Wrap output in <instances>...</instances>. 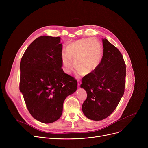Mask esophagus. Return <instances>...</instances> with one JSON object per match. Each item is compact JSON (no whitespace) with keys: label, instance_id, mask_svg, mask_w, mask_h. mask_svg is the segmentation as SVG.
Wrapping results in <instances>:
<instances>
[{"label":"esophagus","instance_id":"esophagus-1","mask_svg":"<svg viewBox=\"0 0 148 148\" xmlns=\"http://www.w3.org/2000/svg\"><path fill=\"white\" fill-rule=\"evenodd\" d=\"M77 82H78V87H79V86H80V85H81V81H80L79 79H78V80H77Z\"/></svg>","mask_w":148,"mask_h":148}]
</instances>
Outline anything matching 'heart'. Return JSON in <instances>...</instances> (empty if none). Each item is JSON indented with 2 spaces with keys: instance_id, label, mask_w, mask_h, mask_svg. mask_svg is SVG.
Returning <instances> with one entry per match:
<instances>
[{
  "instance_id": "1",
  "label": "heart",
  "mask_w": 148,
  "mask_h": 148,
  "mask_svg": "<svg viewBox=\"0 0 148 148\" xmlns=\"http://www.w3.org/2000/svg\"><path fill=\"white\" fill-rule=\"evenodd\" d=\"M102 57V46L97 39L82 38L68 45L66 53L62 54L63 69L70 73L74 67L73 60L77 70L82 74H88L98 67Z\"/></svg>"
}]
</instances>
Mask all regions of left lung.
Instances as JSON below:
<instances>
[{
  "mask_svg": "<svg viewBox=\"0 0 148 148\" xmlns=\"http://www.w3.org/2000/svg\"><path fill=\"white\" fill-rule=\"evenodd\" d=\"M103 52L98 67L82 78L81 87L87 99L82 105L85 116L94 121L109 116L122 97L125 87L126 64L119 50L107 40H102Z\"/></svg>",
  "mask_w": 148,
  "mask_h": 148,
  "instance_id": "1",
  "label": "left lung"
}]
</instances>
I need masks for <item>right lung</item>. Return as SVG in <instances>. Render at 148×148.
Instances as JSON below:
<instances>
[{
	"instance_id": "obj_1",
	"label": "right lung",
	"mask_w": 148,
	"mask_h": 148,
	"mask_svg": "<svg viewBox=\"0 0 148 148\" xmlns=\"http://www.w3.org/2000/svg\"><path fill=\"white\" fill-rule=\"evenodd\" d=\"M60 37L40 36L25 51L20 64L19 89L31 115L45 123L58 120L66 97L77 88V81L66 74Z\"/></svg>"
}]
</instances>
